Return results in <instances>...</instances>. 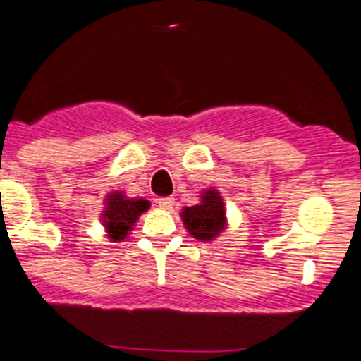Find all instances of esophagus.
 Returning <instances> with one entry per match:
<instances>
[{"label":"esophagus","mask_w":361,"mask_h":361,"mask_svg":"<svg viewBox=\"0 0 361 361\" xmlns=\"http://www.w3.org/2000/svg\"><path fill=\"white\" fill-rule=\"evenodd\" d=\"M157 204L162 209H171L174 206V197H160L157 199Z\"/></svg>","instance_id":"1"}]
</instances>
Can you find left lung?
Returning a JSON list of instances; mask_svg holds the SVG:
<instances>
[{
    "mask_svg": "<svg viewBox=\"0 0 361 361\" xmlns=\"http://www.w3.org/2000/svg\"><path fill=\"white\" fill-rule=\"evenodd\" d=\"M185 227L188 233L201 241H212L227 226L226 208L219 190L208 188L202 192L201 202L195 206H185L181 212Z\"/></svg>",
    "mask_w": 361,
    "mask_h": 361,
    "instance_id": "left-lung-1",
    "label": "left lung"
}]
</instances>
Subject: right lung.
Returning a JSON list of instances; mask_svg holds the SVG:
<instances>
[{"mask_svg":"<svg viewBox=\"0 0 361 361\" xmlns=\"http://www.w3.org/2000/svg\"><path fill=\"white\" fill-rule=\"evenodd\" d=\"M149 201L146 199H128L121 192H113L106 197V209L102 213V224L107 236L113 241H123L130 234L139 215L148 212Z\"/></svg>","mask_w":361,"mask_h":361,"instance_id":"1","label":"right lung"}]
</instances>
